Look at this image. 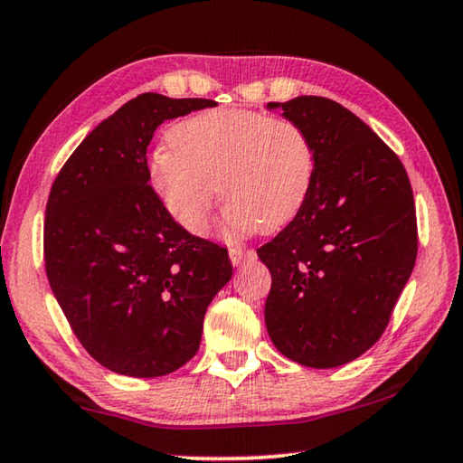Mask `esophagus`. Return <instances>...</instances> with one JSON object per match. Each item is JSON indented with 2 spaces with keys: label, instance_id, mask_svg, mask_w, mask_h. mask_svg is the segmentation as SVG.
Returning <instances> with one entry per match:
<instances>
[{
  "label": "esophagus",
  "instance_id": "1",
  "mask_svg": "<svg viewBox=\"0 0 463 463\" xmlns=\"http://www.w3.org/2000/svg\"><path fill=\"white\" fill-rule=\"evenodd\" d=\"M229 255H231V261H232V265H242V263H249V261H253L255 257H257V253L253 249H245V247H231L229 249Z\"/></svg>",
  "mask_w": 463,
  "mask_h": 463
}]
</instances>
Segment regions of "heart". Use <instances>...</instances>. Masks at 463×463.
I'll list each match as a JSON object with an SVG mask.
<instances>
[{
  "instance_id": "b5f03b06",
  "label": "heart",
  "mask_w": 463,
  "mask_h": 463,
  "mask_svg": "<svg viewBox=\"0 0 463 463\" xmlns=\"http://www.w3.org/2000/svg\"><path fill=\"white\" fill-rule=\"evenodd\" d=\"M315 169V145L300 124L242 108L182 120L146 161L148 184L192 234L208 231L218 190L229 203L226 232L281 229L307 202Z\"/></svg>"
}]
</instances>
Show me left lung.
<instances>
[{"label":"left lung","instance_id":"left-lung-1","mask_svg":"<svg viewBox=\"0 0 463 463\" xmlns=\"http://www.w3.org/2000/svg\"><path fill=\"white\" fill-rule=\"evenodd\" d=\"M317 153L308 198L257 249L271 273L265 326L279 354L328 370L380 339L417 261L412 187L396 153L336 101H269Z\"/></svg>","mask_w":463,"mask_h":463}]
</instances>
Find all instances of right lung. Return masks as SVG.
Here are the masks:
<instances>
[{
	"instance_id": "add662e5",
	"label": "right lung",
	"mask_w": 463,
	"mask_h": 463,
	"mask_svg": "<svg viewBox=\"0 0 463 463\" xmlns=\"http://www.w3.org/2000/svg\"><path fill=\"white\" fill-rule=\"evenodd\" d=\"M214 106L140 93L83 138L51 187L46 278L85 351L116 373L156 378L190 362L232 278L229 250L179 226L146 177L156 127Z\"/></svg>"
}]
</instances>
